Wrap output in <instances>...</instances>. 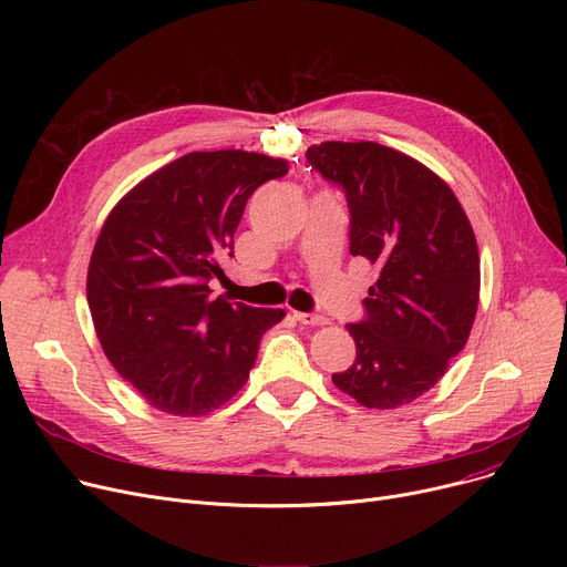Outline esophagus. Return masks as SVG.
<instances>
[{"mask_svg":"<svg viewBox=\"0 0 567 567\" xmlns=\"http://www.w3.org/2000/svg\"><path fill=\"white\" fill-rule=\"evenodd\" d=\"M293 317L299 319L301 323H306V326H323V323H329V319H326L323 315H312V312H293Z\"/></svg>","mask_w":567,"mask_h":567,"instance_id":"34e87169","label":"esophagus"}]
</instances>
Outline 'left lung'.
Segmentation results:
<instances>
[{
  "label": "left lung",
  "mask_w": 567,
  "mask_h": 567,
  "mask_svg": "<svg viewBox=\"0 0 567 567\" xmlns=\"http://www.w3.org/2000/svg\"><path fill=\"white\" fill-rule=\"evenodd\" d=\"M308 163L342 186L349 250L379 278L365 319L349 323L355 361L333 374L368 409H395L427 393L471 333L481 255L451 186L415 158L377 142H321Z\"/></svg>",
  "instance_id": "1"
}]
</instances>
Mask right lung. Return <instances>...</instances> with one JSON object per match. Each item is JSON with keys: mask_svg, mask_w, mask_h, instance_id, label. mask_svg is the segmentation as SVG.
<instances>
[{"mask_svg": "<svg viewBox=\"0 0 567 567\" xmlns=\"http://www.w3.org/2000/svg\"><path fill=\"white\" fill-rule=\"evenodd\" d=\"M289 172L241 148L193 152L148 174L105 218L86 274V301L114 370L154 409L204 415L250 377L261 336L285 310L218 296L248 197Z\"/></svg>", "mask_w": 567, "mask_h": 567, "instance_id": "obj_1", "label": "right lung"}]
</instances>
